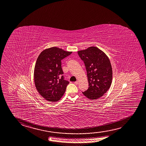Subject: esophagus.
I'll return each mask as SVG.
<instances>
[{"mask_svg": "<svg viewBox=\"0 0 146 146\" xmlns=\"http://www.w3.org/2000/svg\"><path fill=\"white\" fill-rule=\"evenodd\" d=\"M74 84L77 85V84H78V81H75V82H74Z\"/></svg>", "mask_w": 146, "mask_h": 146, "instance_id": "34e87169", "label": "esophagus"}]
</instances>
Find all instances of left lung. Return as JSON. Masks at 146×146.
<instances>
[{
	"label": "left lung",
	"instance_id": "1",
	"mask_svg": "<svg viewBox=\"0 0 146 146\" xmlns=\"http://www.w3.org/2000/svg\"><path fill=\"white\" fill-rule=\"evenodd\" d=\"M78 54L84 63L88 82V89L82 93L91 100L100 98L108 90L112 82L110 60L105 53L96 47L80 50Z\"/></svg>",
	"mask_w": 146,
	"mask_h": 146
}]
</instances>
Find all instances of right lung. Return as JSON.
Listing matches in <instances>:
<instances>
[{
  "label": "right lung",
  "mask_w": 146,
  "mask_h": 146,
  "mask_svg": "<svg viewBox=\"0 0 146 146\" xmlns=\"http://www.w3.org/2000/svg\"><path fill=\"white\" fill-rule=\"evenodd\" d=\"M71 53L53 47L38 55L34 70L35 84L38 93L48 101H58L65 93L69 82L62 75L61 60Z\"/></svg>",
  "instance_id": "obj_1"
}]
</instances>
